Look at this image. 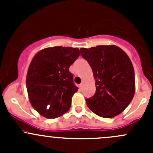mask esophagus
I'll return each mask as SVG.
<instances>
[{
  "label": "esophagus",
  "mask_w": 153,
  "mask_h": 153,
  "mask_svg": "<svg viewBox=\"0 0 153 153\" xmlns=\"http://www.w3.org/2000/svg\"><path fill=\"white\" fill-rule=\"evenodd\" d=\"M84 82H82V83H81V84H80V86H79V88H80V89H82V88H83V86H84Z\"/></svg>",
  "instance_id": "34e87169"
}]
</instances>
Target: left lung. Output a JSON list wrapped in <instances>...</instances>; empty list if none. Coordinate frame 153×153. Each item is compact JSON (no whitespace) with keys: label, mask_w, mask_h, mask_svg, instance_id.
Returning <instances> with one entry per match:
<instances>
[{"label":"left lung","mask_w":153,"mask_h":153,"mask_svg":"<svg viewBox=\"0 0 153 153\" xmlns=\"http://www.w3.org/2000/svg\"><path fill=\"white\" fill-rule=\"evenodd\" d=\"M80 50L92 68L96 86L95 95L86 99V105L103 118L119 115L135 95V72L129 58L115 45L81 48Z\"/></svg>","instance_id":"left-lung-1"}]
</instances>
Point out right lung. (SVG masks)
<instances>
[{"instance_id":"add662e5","label":"right lung","mask_w":153,"mask_h":153,"mask_svg":"<svg viewBox=\"0 0 153 153\" xmlns=\"http://www.w3.org/2000/svg\"><path fill=\"white\" fill-rule=\"evenodd\" d=\"M79 55L78 48L54 47L39 51L32 58L26 82L29 101L40 115L55 118L69 109L78 88L69 69Z\"/></svg>"}]
</instances>
